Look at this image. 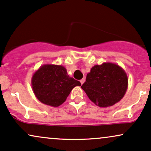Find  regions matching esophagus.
I'll return each mask as SVG.
<instances>
[{"instance_id":"esophagus-1","label":"esophagus","mask_w":151,"mask_h":151,"mask_svg":"<svg viewBox=\"0 0 151 151\" xmlns=\"http://www.w3.org/2000/svg\"><path fill=\"white\" fill-rule=\"evenodd\" d=\"M84 81H85V79H81V80H80V82H81V84H83V83H84Z\"/></svg>"}]
</instances>
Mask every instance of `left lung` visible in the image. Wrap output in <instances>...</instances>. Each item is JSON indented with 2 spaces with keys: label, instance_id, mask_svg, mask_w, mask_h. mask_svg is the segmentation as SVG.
<instances>
[{
  "label": "left lung",
  "instance_id": "8db88e82",
  "mask_svg": "<svg viewBox=\"0 0 151 151\" xmlns=\"http://www.w3.org/2000/svg\"><path fill=\"white\" fill-rule=\"evenodd\" d=\"M81 88L94 104L107 108L124 97L128 88V77L118 65L104 63L91 69Z\"/></svg>",
  "mask_w": 151,
  "mask_h": 151
}]
</instances>
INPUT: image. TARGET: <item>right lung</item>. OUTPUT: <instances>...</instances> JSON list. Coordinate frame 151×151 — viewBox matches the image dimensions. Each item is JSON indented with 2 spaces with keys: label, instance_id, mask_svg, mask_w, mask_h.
<instances>
[{
  "label": "right lung",
  "instance_id": "right-lung-1",
  "mask_svg": "<svg viewBox=\"0 0 151 151\" xmlns=\"http://www.w3.org/2000/svg\"><path fill=\"white\" fill-rule=\"evenodd\" d=\"M77 86H81V83L70 77L62 65H43L32 78L34 95L40 102L52 107L63 104Z\"/></svg>",
  "mask_w": 151,
  "mask_h": 151
}]
</instances>
